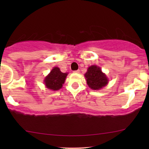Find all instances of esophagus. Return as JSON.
Masks as SVG:
<instances>
[{"label": "esophagus", "mask_w": 149, "mask_h": 149, "mask_svg": "<svg viewBox=\"0 0 149 149\" xmlns=\"http://www.w3.org/2000/svg\"><path fill=\"white\" fill-rule=\"evenodd\" d=\"M74 73H79V70H75V71H74Z\"/></svg>", "instance_id": "obj_1"}]
</instances>
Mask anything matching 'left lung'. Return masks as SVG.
<instances>
[{
	"mask_svg": "<svg viewBox=\"0 0 149 149\" xmlns=\"http://www.w3.org/2000/svg\"><path fill=\"white\" fill-rule=\"evenodd\" d=\"M85 77L86 78L87 85L93 90L102 89L107 85L108 81L107 76L102 72L100 68L95 65L88 68Z\"/></svg>",
	"mask_w": 149,
	"mask_h": 149,
	"instance_id": "1",
	"label": "left lung"
}]
</instances>
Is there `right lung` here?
<instances>
[{"label": "right lung", "mask_w": 149, "mask_h": 149, "mask_svg": "<svg viewBox=\"0 0 149 149\" xmlns=\"http://www.w3.org/2000/svg\"><path fill=\"white\" fill-rule=\"evenodd\" d=\"M67 75L66 73H62L58 68L55 67L45 77V84L48 89L53 91L59 90L64 84Z\"/></svg>", "instance_id": "obj_1"}]
</instances>
